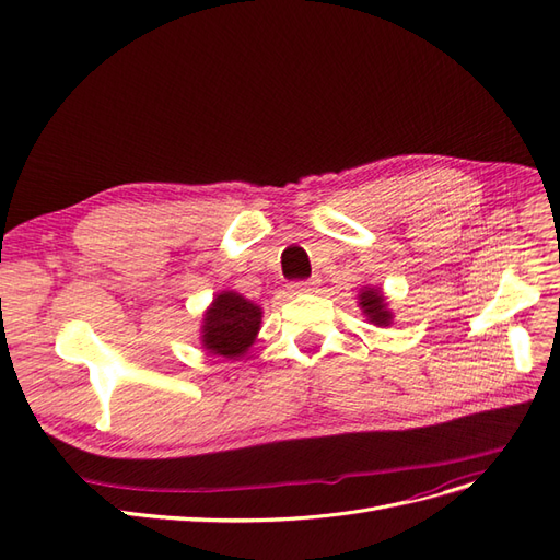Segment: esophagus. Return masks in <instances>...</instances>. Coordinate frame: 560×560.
Segmentation results:
<instances>
[{
	"label": "esophagus",
	"instance_id": "esophagus-1",
	"mask_svg": "<svg viewBox=\"0 0 560 560\" xmlns=\"http://www.w3.org/2000/svg\"><path fill=\"white\" fill-rule=\"evenodd\" d=\"M317 278H313V280H303V282H294L290 290H292V294H308V292H315V287H317Z\"/></svg>",
	"mask_w": 560,
	"mask_h": 560
}]
</instances>
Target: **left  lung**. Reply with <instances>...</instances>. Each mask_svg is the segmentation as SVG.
Returning a JSON list of instances; mask_svg holds the SVG:
<instances>
[{
	"label": "left lung",
	"mask_w": 560,
	"mask_h": 560,
	"mask_svg": "<svg viewBox=\"0 0 560 560\" xmlns=\"http://www.w3.org/2000/svg\"><path fill=\"white\" fill-rule=\"evenodd\" d=\"M358 306L362 311V315L376 327H389L395 319V313L389 311L387 296L383 294L381 287H362L358 294Z\"/></svg>",
	"instance_id": "1"
}]
</instances>
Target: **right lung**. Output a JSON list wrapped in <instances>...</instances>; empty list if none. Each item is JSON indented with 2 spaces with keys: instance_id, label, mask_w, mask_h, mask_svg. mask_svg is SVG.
<instances>
[{
  "instance_id": "1",
  "label": "right lung",
  "mask_w": 560,
  "mask_h": 560,
  "mask_svg": "<svg viewBox=\"0 0 560 560\" xmlns=\"http://www.w3.org/2000/svg\"><path fill=\"white\" fill-rule=\"evenodd\" d=\"M264 311L243 294L224 290L219 292L208 311L202 313L200 346L208 354L224 360H241L257 341Z\"/></svg>"
}]
</instances>
